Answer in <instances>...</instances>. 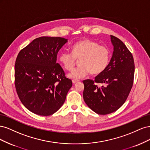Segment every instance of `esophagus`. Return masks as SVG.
Returning <instances> with one entry per match:
<instances>
[{"instance_id": "1", "label": "esophagus", "mask_w": 150, "mask_h": 150, "mask_svg": "<svg viewBox=\"0 0 150 150\" xmlns=\"http://www.w3.org/2000/svg\"><path fill=\"white\" fill-rule=\"evenodd\" d=\"M72 83H73V84H76V83L79 82V81H78V80H75V79H73V80H72Z\"/></svg>"}]
</instances>
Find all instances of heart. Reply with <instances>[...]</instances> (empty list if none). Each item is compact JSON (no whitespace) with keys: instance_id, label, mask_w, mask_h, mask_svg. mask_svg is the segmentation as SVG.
Listing matches in <instances>:
<instances>
[{"instance_id":"b5f03b06","label":"heart","mask_w":150,"mask_h":150,"mask_svg":"<svg viewBox=\"0 0 150 150\" xmlns=\"http://www.w3.org/2000/svg\"><path fill=\"white\" fill-rule=\"evenodd\" d=\"M110 49L90 39L74 43L71 53L62 51L59 56L61 64L67 71L73 69L76 59H79V66L68 74L70 78L75 79L84 78L89 72L92 75L101 74L110 64Z\"/></svg>"}]
</instances>
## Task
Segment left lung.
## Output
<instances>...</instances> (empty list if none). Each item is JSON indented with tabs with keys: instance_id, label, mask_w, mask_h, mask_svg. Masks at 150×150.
<instances>
[{
	"instance_id": "obj_1",
	"label": "left lung",
	"mask_w": 150,
	"mask_h": 150,
	"mask_svg": "<svg viewBox=\"0 0 150 150\" xmlns=\"http://www.w3.org/2000/svg\"><path fill=\"white\" fill-rule=\"evenodd\" d=\"M111 39L114 51L106 69L94 80L83 81L86 104L101 115L116 111L125 103L134 80V62L132 54L120 39L111 35Z\"/></svg>"
}]
</instances>
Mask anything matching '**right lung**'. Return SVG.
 <instances>
[{
    "label": "right lung",
    "instance_id": "obj_1",
    "mask_svg": "<svg viewBox=\"0 0 150 150\" xmlns=\"http://www.w3.org/2000/svg\"><path fill=\"white\" fill-rule=\"evenodd\" d=\"M67 42L61 37H40L21 50L15 64V86L21 101L40 116L55 113L64 104L72 87L57 54Z\"/></svg>",
    "mask_w": 150,
    "mask_h": 150
}]
</instances>
